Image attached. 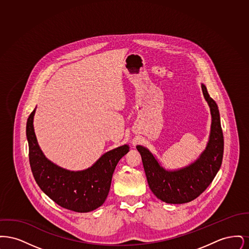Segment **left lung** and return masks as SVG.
<instances>
[{
    "label": "left lung",
    "instance_id": "8db88e82",
    "mask_svg": "<svg viewBox=\"0 0 249 249\" xmlns=\"http://www.w3.org/2000/svg\"><path fill=\"white\" fill-rule=\"evenodd\" d=\"M201 90L210 108L212 122L206 147L194 162L178 170H166L146 147L136 146L150 190L167 203H186L196 199L212 183L222 163L224 139L218 107L203 84Z\"/></svg>",
    "mask_w": 249,
    "mask_h": 249
}]
</instances>
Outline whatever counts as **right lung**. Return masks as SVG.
Segmentation results:
<instances>
[{"label": "right lung", "mask_w": 249, "mask_h": 249, "mask_svg": "<svg viewBox=\"0 0 249 249\" xmlns=\"http://www.w3.org/2000/svg\"><path fill=\"white\" fill-rule=\"evenodd\" d=\"M35 109L27 120L30 165L39 188L59 206L79 213L93 211L106 200L119 160L130 150L123 144L103 155L82 171H70L53 163L41 150L34 128Z\"/></svg>", "instance_id": "right-lung-1"}]
</instances>
